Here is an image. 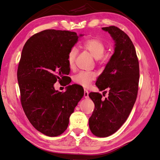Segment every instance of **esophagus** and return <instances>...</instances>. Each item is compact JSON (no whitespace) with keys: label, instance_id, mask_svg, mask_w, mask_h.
<instances>
[{"label":"esophagus","instance_id":"1","mask_svg":"<svg viewBox=\"0 0 160 160\" xmlns=\"http://www.w3.org/2000/svg\"><path fill=\"white\" fill-rule=\"evenodd\" d=\"M83 96L86 98H88L89 97V92L88 90L84 89V93H83Z\"/></svg>","mask_w":160,"mask_h":160}]
</instances>
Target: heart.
<instances>
[{
	"instance_id": "1",
	"label": "heart",
	"mask_w": 160,
	"mask_h": 160,
	"mask_svg": "<svg viewBox=\"0 0 160 160\" xmlns=\"http://www.w3.org/2000/svg\"><path fill=\"white\" fill-rule=\"evenodd\" d=\"M82 47L88 51L96 60H101L106 52V45L104 42L98 38H89L83 42ZM77 55V49L75 47L71 48L67 54V63L71 69L73 68L76 58ZM96 77L93 72L80 71L74 76L73 82L77 85L86 88L89 86L91 82Z\"/></svg>"
}]
</instances>
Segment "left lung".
<instances>
[{
    "label": "left lung",
    "instance_id": "obj_1",
    "mask_svg": "<svg viewBox=\"0 0 160 160\" xmlns=\"http://www.w3.org/2000/svg\"><path fill=\"white\" fill-rule=\"evenodd\" d=\"M102 29L115 41V52L95 83L100 91L108 89V96L104 98V94H89L95 104L89 126L93 135L105 138L121 128L132 110L138 95L139 66L135 47L127 33L115 26Z\"/></svg>",
    "mask_w": 160,
    "mask_h": 160
}]
</instances>
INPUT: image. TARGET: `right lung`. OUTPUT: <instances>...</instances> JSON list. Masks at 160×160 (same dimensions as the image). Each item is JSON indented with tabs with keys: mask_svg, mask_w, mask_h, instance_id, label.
Masks as SVG:
<instances>
[{
	"mask_svg": "<svg viewBox=\"0 0 160 160\" xmlns=\"http://www.w3.org/2000/svg\"><path fill=\"white\" fill-rule=\"evenodd\" d=\"M78 38L74 32L45 30L30 37L22 50L18 69L21 105L33 127L49 137L65 131L83 96L78 85L68 86L65 92L54 87L58 80L65 86L70 83L67 54Z\"/></svg>",
	"mask_w": 160,
	"mask_h": 160,
	"instance_id": "obj_1",
	"label": "right lung"
}]
</instances>
